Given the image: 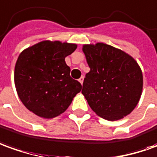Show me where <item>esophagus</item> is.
<instances>
[{"label":"esophagus","mask_w":157,"mask_h":157,"mask_svg":"<svg viewBox=\"0 0 157 157\" xmlns=\"http://www.w3.org/2000/svg\"><path fill=\"white\" fill-rule=\"evenodd\" d=\"M78 81L80 82V84L81 85H83V82H84V77H81L80 78L78 79Z\"/></svg>","instance_id":"obj_1"}]
</instances>
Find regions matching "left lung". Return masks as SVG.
I'll return each mask as SVG.
<instances>
[{
	"label": "left lung",
	"mask_w": 157,
	"mask_h": 157,
	"mask_svg": "<svg viewBox=\"0 0 157 157\" xmlns=\"http://www.w3.org/2000/svg\"><path fill=\"white\" fill-rule=\"evenodd\" d=\"M90 72L82 94L91 109L108 121H118L134 109L143 90L137 61L119 48L102 43L83 46Z\"/></svg>",
	"instance_id": "8db88e82"
}]
</instances>
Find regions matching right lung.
<instances>
[{
	"label": "right lung",
	"instance_id": "right-lung-1",
	"mask_svg": "<svg viewBox=\"0 0 157 157\" xmlns=\"http://www.w3.org/2000/svg\"><path fill=\"white\" fill-rule=\"evenodd\" d=\"M77 44L43 41L21 52L14 69L19 99L27 109L45 119L64 113L82 85L70 76L65 58Z\"/></svg>",
	"mask_w": 157,
	"mask_h": 157
}]
</instances>
